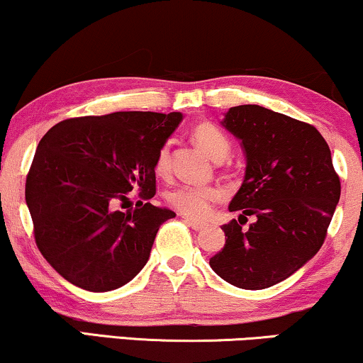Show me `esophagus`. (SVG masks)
Here are the masks:
<instances>
[{
    "instance_id": "34e87169",
    "label": "esophagus",
    "mask_w": 363,
    "mask_h": 363,
    "mask_svg": "<svg viewBox=\"0 0 363 363\" xmlns=\"http://www.w3.org/2000/svg\"><path fill=\"white\" fill-rule=\"evenodd\" d=\"M185 223L191 228V230H195V231H200V230H203V228H205L203 223L193 220V218H188V216H185Z\"/></svg>"
}]
</instances>
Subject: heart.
<instances>
[{
  "label": "heart",
  "instance_id": "1",
  "mask_svg": "<svg viewBox=\"0 0 363 363\" xmlns=\"http://www.w3.org/2000/svg\"><path fill=\"white\" fill-rule=\"evenodd\" d=\"M191 140L215 162L225 160L230 155V137L220 127H216L215 123H196L191 130ZM168 168H170V150H168V145H163L157 153L155 172L158 175H165ZM221 198L223 191L216 186L182 185L168 193L167 200L182 215L195 218V220H203V218L210 215L213 205L220 201Z\"/></svg>",
  "mask_w": 363,
  "mask_h": 363
}]
</instances>
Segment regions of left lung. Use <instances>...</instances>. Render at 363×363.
<instances>
[{"mask_svg":"<svg viewBox=\"0 0 363 363\" xmlns=\"http://www.w3.org/2000/svg\"><path fill=\"white\" fill-rule=\"evenodd\" d=\"M223 127L241 140L246 173L230 203L257 221L223 225L225 247L210 259L221 279L241 289H266L312 259L325 240L340 198L330 148L311 123L261 106L231 107Z\"/></svg>","mask_w":363,"mask_h":363,"instance_id":"obj_1","label":"left lung"}]
</instances>
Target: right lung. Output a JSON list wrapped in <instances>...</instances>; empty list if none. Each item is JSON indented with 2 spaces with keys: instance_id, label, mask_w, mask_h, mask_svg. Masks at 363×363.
<instances>
[{
  "instance_id": "obj_1",
  "label": "right lung",
  "mask_w": 363,
  "mask_h": 363,
  "mask_svg": "<svg viewBox=\"0 0 363 363\" xmlns=\"http://www.w3.org/2000/svg\"><path fill=\"white\" fill-rule=\"evenodd\" d=\"M180 112H113L67 118L39 142L26 177L34 240L71 284L113 291L147 264L162 223L175 218L152 203L117 210L138 190L155 195V158Z\"/></svg>"
}]
</instances>
